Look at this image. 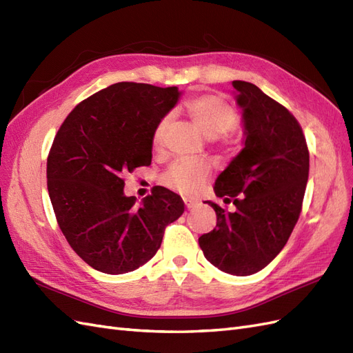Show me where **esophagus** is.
<instances>
[{"label":"esophagus","mask_w":353,"mask_h":353,"mask_svg":"<svg viewBox=\"0 0 353 353\" xmlns=\"http://www.w3.org/2000/svg\"><path fill=\"white\" fill-rule=\"evenodd\" d=\"M185 205L189 210L194 208V207L198 205V199H195V198H185Z\"/></svg>","instance_id":"34e87169"}]
</instances>
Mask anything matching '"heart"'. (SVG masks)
Here are the masks:
<instances>
[{"mask_svg":"<svg viewBox=\"0 0 353 353\" xmlns=\"http://www.w3.org/2000/svg\"><path fill=\"white\" fill-rule=\"evenodd\" d=\"M186 112L196 128L207 139H219L232 130L238 123L236 110L223 97L217 94H201L190 99L185 105ZM170 118L165 117L157 124L152 143L159 146L163 142ZM210 173L208 165L192 159H179L171 164L163 176V183L182 194L194 192L203 185Z\"/></svg>","mask_w":353,"mask_h":353,"instance_id":"1","label":"heart"}]
</instances>
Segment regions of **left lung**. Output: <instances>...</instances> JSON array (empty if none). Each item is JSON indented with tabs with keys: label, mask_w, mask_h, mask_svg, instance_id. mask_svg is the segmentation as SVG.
I'll return each instance as SVG.
<instances>
[{
	"label": "left lung",
	"mask_w": 353,
	"mask_h": 353,
	"mask_svg": "<svg viewBox=\"0 0 353 353\" xmlns=\"http://www.w3.org/2000/svg\"><path fill=\"white\" fill-rule=\"evenodd\" d=\"M243 110V149L216 180L217 196L234 201L216 211L217 225L198 243L211 265L248 276L266 268L297 223L309 176V150L297 119L247 81H234Z\"/></svg>",
	"instance_id": "obj_1"
}]
</instances>
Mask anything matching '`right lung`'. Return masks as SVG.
<instances>
[{
	"label": "right lung",
	"mask_w": 353,
	"mask_h": 353,
	"mask_svg": "<svg viewBox=\"0 0 353 353\" xmlns=\"http://www.w3.org/2000/svg\"><path fill=\"white\" fill-rule=\"evenodd\" d=\"M177 87L117 83L75 106L60 125L47 159V188L69 245L108 275L152 259L167 225L183 214L173 190L158 186L136 204L124 174L150 165L157 124L173 109Z\"/></svg>",
	"instance_id": "obj_1"
}]
</instances>
